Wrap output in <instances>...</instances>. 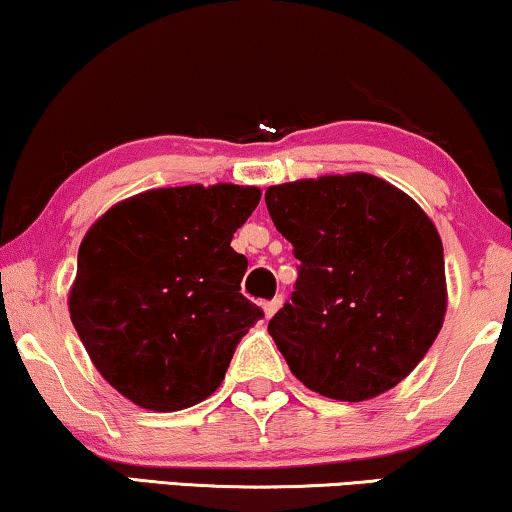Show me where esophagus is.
I'll return each instance as SVG.
<instances>
[{"mask_svg":"<svg viewBox=\"0 0 512 512\" xmlns=\"http://www.w3.org/2000/svg\"><path fill=\"white\" fill-rule=\"evenodd\" d=\"M280 306H283V297H280V294H278L276 299L266 301V304H264V315H266V320L273 318V315H276V311H278Z\"/></svg>","mask_w":512,"mask_h":512,"instance_id":"1","label":"esophagus"}]
</instances>
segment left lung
Listing matches in <instances>:
<instances>
[{"label":"left lung","instance_id":"8db88e82","mask_svg":"<svg viewBox=\"0 0 512 512\" xmlns=\"http://www.w3.org/2000/svg\"><path fill=\"white\" fill-rule=\"evenodd\" d=\"M264 199L301 262L292 301L269 320L294 378L338 401L397 387L448 308L434 222L399 187L362 171L271 185Z\"/></svg>","mask_w":512,"mask_h":512}]
</instances>
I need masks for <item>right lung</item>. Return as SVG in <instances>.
Returning a JSON list of instances; mask_svg holds the SVG:
<instances>
[{
    "label": "right lung",
    "mask_w": 512,
    "mask_h": 512,
    "mask_svg": "<svg viewBox=\"0 0 512 512\" xmlns=\"http://www.w3.org/2000/svg\"><path fill=\"white\" fill-rule=\"evenodd\" d=\"M255 185L157 187L111 206L83 236L69 315L95 369L136 406L171 413L218 390L262 308L241 294L234 232Z\"/></svg>",
    "instance_id": "add662e5"
}]
</instances>
